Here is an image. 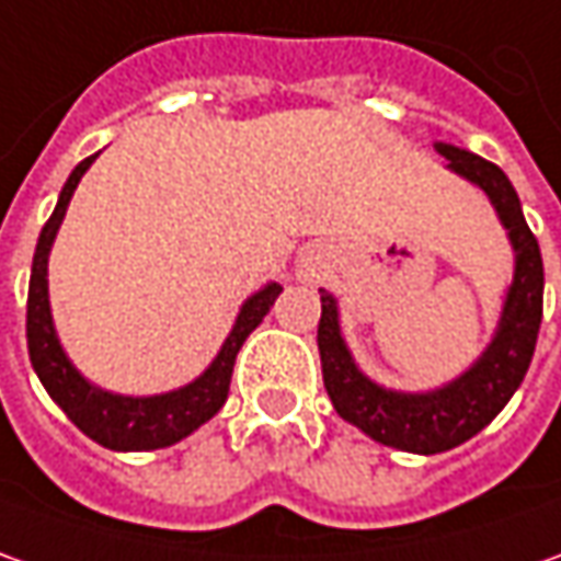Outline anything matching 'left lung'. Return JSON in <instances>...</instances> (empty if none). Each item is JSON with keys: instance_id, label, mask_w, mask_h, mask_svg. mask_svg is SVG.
Wrapping results in <instances>:
<instances>
[{"instance_id": "obj_1", "label": "left lung", "mask_w": 561, "mask_h": 561, "mask_svg": "<svg viewBox=\"0 0 561 561\" xmlns=\"http://www.w3.org/2000/svg\"><path fill=\"white\" fill-rule=\"evenodd\" d=\"M435 148L437 154L450 161L447 167L454 173L484 188L496 217L510 232L512 251H515L512 285L488 351L450 385L422 394H407V391L381 388L359 373L341 339L339 304L325 288H319L322 317L317 329L322 381L332 397L335 413L385 447L422 456L454 450L478 435L484 425H491L493 415L510 403V397L515 394V388L522 385L531 366L534 344L543 319L540 244L525 222L522 202L512 188L510 176L466 148L447 146V142H437Z\"/></svg>"}]
</instances>
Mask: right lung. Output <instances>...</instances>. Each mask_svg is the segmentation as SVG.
Returning <instances> with one entry per match:
<instances>
[{
    "instance_id": "add662e5",
    "label": "right lung",
    "mask_w": 561,
    "mask_h": 561,
    "mask_svg": "<svg viewBox=\"0 0 561 561\" xmlns=\"http://www.w3.org/2000/svg\"><path fill=\"white\" fill-rule=\"evenodd\" d=\"M92 161H95V154L73 167V173L58 195L49 222L43 226L39 242H36L27 295L30 363H33V369H36V376L43 381V388L49 391L51 400L95 444H102L107 450H161V447H170V444L188 437L195 428H202L207 419L220 413V407L229 397L232 366H236L244 339L270 313L273 300L279 298L282 285L270 282L257 295L244 300L229 339L222 341L217 359L185 388L154 397H124L89 385L87 378L73 369V363L55 335L49 310V279L46 276H49L51 242H55L58 226L68 214L70 195H73L77 183L83 180V173L92 167Z\"/></svg>"
}]
</instances>
